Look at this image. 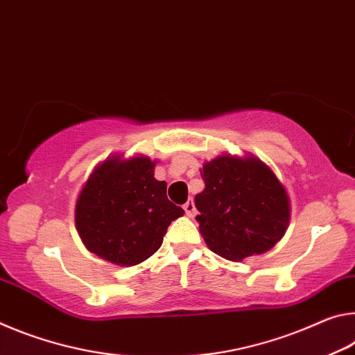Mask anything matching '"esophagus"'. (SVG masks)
I'll list each match as a JSON object with an SVG mask.
<instances>
[{"instance_id":"34e87169","label":"esophagus","mask_w":355,"mask_h":355,"mask_svg":"<svg viewBox=\"0 0 355 355\" xmlns=\"http://www.w3.org/2000/svg\"><path fill=\"white\" fill-rule=\"evenodd\" d=\"M184 211L187 214L189 217H193L195 216V205H193V200H189L184 205Z\"/></svg>"}]
</instances>
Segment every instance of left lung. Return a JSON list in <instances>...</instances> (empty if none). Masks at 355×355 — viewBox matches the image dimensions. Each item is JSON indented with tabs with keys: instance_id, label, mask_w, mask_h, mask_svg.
Instances as JSON below:
<instances>
[{
	"instance_id": "left-lung-1",
	"label": "left lung",
	"mask_w": 355,
	"mask_h": 355,
	"mask_svg": "<svg viewBox=\"0 0 355 355\" xmlns=\"http://www.w3.org/2000/svg\"><path fill=\"white\" fill-rule=\"evenodd\" d=\"M205 190L195 196L200 232L214 253L242 261L266 253L282 239L289 200L263 162L220 155L202 165Z\"/></svg>"
}]
</instances>
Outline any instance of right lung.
I'll return each mask as SVG.
<instances>
[{"instance_id": "1", "label": "right lung", "mask_w": 355, "mask_h": 355, "mask_svg": "<svg viewBox=\"0 0 355 355\" xmlns=\"http://www.w3.org/2000/svg\"><path fill=\"white\" fill-rule=\"evenodd\" d=\"M148 157L110 159L85 184L75 225L89 252L119 266H135L160 248L184 209L168 200L166 182L154 178Z\"/></svg>"}]
</instances>
